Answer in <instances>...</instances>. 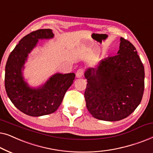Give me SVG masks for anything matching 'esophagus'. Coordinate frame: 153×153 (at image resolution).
<instances>
[{
    "label": "esophagus",
    "mask_w": 153,
    "mask_h": 153,
    "mask_svg": "<svg viewBox=\"0 0 153 153\" xmlns=\"http://www.w3.org/2000/svg\"><path fill=\"white\" fill-rule=\"evenodd\" d=\"M83 74V70H81V69H79V70H77V72L76 73V78H81V77H82Z\"/></svg>",
    "instance_id": "34e87169"
}]
</instances>
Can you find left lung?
Returning <instances> with one entry per match:
<instances>
[{"label": "left lung", "mask_w": 153, "mask_h": 153, "mask_svg": "<svg viewBox=\"0 0 153 153\" xmlns=\"http://www.w3.org/2000/svg\"><path fill=\"white\" fill-rule=\"evenodd\" d=\"M117 55L104 58L85 71L86 107L94 118L118 121L141 103L144 91V67L132 44L120 37Z\"/></svg>", "instance_id": "obj_1"}]
</instances>
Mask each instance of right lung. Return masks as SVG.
I'll return each instance as SVG.
<instances>
[{
  "instance_id": "1",
  "label": "right lung",
  "mask_w": 153,
  "mask_h": 153,
  "mask_svg": "<svg viewBox=\"0 0 153 153\" xmlns=\"http://www.w3.org/2000/svg\"><path fill=\"white\" fill-rule=\"evenodd\" d=\"M51 29H39L23 37L10 53L5 65V87L12 104L24 114L38 117L55 112L74 81V73H56L38 87L30 86L24 76V65L39 39L53 38Z\"/></svg>"
}]
</instances>
